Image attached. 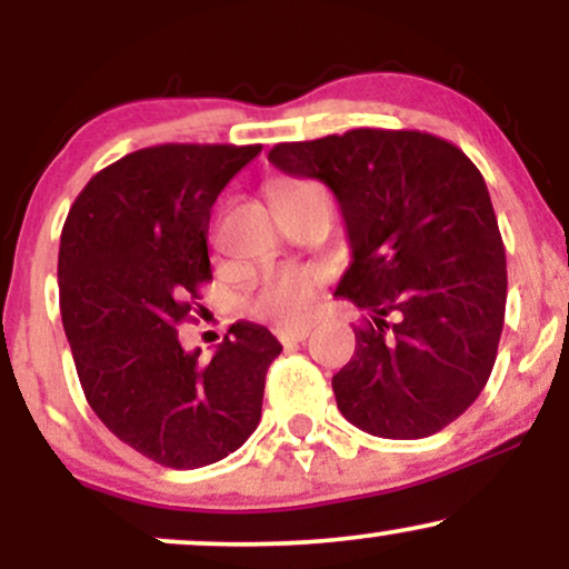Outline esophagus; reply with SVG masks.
<instances>
[{"label":"esophagus","mask_w":569,"mask_h":569,"mask_svg":"<svg viewBox=\"0 0 569 569\" xmlns=\"http://www.w3.org/2000/svg\"><path fill=\"white\" fill-rule=\"evenodd\" d=\"M307 335H310V326H280V329L276 331V337H278L283 345L305 342Z\"/></svg>","instance_id":"esophagus-1"}]
</instances>
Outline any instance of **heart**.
Returning <instances> with one entry per match:
<instances>
[{
    "label": "heart",
    "instance_id": "1",
    "mask_svg": "<svg viewBox=\"0 0 569 569\" xmlns=\"http://www.w3.org/2000/svg\"><path fill=\"white\" fill-rule=\"evenodd\" d=\"M302 184H307V181H302ZM321 283V270H312V267H283V270L270 272L262 280V286L253 293L248 307L259 318H270V321L280 326H297L312 312Z\"/></svg>",
    "mask_w": 569,
    "mask_h": 569
}]
</instances>
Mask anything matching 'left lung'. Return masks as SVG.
Returning <instances> with one entry per match:
<instances>
[{
	"label": "left lung",
	"mask_w": 569,
	"mask_h": 569,
	"mask_svg": "<svg viewBox=\"0 0 569 569\" xmlns=\"http://www.w3.org/2000/svg\"><path fill=\"white\" fill-rule=\"evenodd\" d=\"M267 158L323 181L348 227L337 297L369 318L331 380L339 411L382 439L439 433L485 390L506 318V248L485 176L420 130L352 128L276 143Z\"/></svg>",
	"instance_id": "obj_1"
}]
</instances>
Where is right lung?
Segmentation results:
<instances>
[{
	"label": "right lung",
	"mask_w": 569,
	"mask_h": 569,
	"mask_svg": "<svg viewBox=\"0 0 569 569\" xmlns=\"http://www.w3.org/2000/svg\"><path fill=\"white\" fill-rule=\"evenodd\" d=\"M262 143H158L120 158L69 208L58 251L61 318L98 420L166 468H202L253 433L280 342L232 323L211 361L187 352L211 280L208 221L219 192Z\"/></svg>",
	"instance_id": "obj_1"
}]
</instances>
